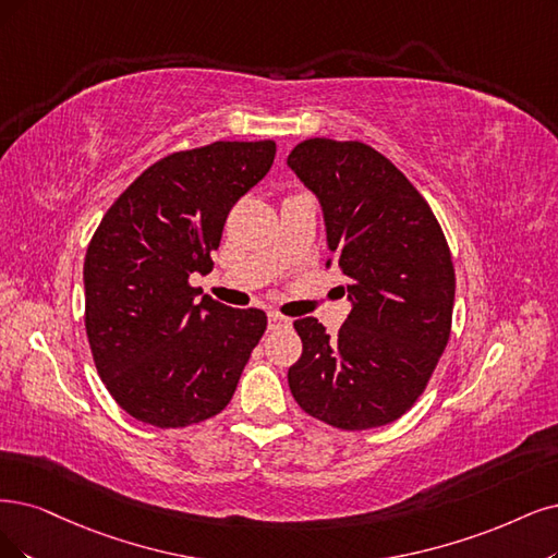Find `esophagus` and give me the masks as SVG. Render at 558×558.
<instances>
[{
    "label": "esophagus",
    "mask_w": 558,
    "mask_h": 558,
    "mask_svg": "<svg viewBox=\"0 0 558 558\" xmlns=\"http://www.w3.org/2000/svg\"><path fill=\"white\" fill-rule=\"evenodd\" d=\"M292 319L290 317H282L278 313L268 315V331H278V328H290Z\"/></svg>",
    "instance_id": "esophagus-1"
}]
</instances>
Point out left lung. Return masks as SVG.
Listing matches in <instances>:
<instances>
[{"instance_id": "left-lung-1", "label": "left lung", "mask_w": 558, "mask_h": 558, "mask_svg": "<svg viewBox=\"0 0 558 558\" xmlns=\"http://www.w3.org/2000/svg\"><path fill=\"white\" fill-rule=\"evenodd\" d=\"M287 165L322 204L352 313L331 338L296 319L299 407L340 429L398 421L421 398L450 338L456 268L437 216L384 154L359 140H303Z\"/></svg>"}]
</instances>
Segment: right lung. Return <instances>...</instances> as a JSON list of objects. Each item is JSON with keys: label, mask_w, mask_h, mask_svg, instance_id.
I'll list each match as a JSON object with an SVG mask.
<instances>
[{"label": "right lung", "mask_w": 558, "mask_h": 558, "mask_svg": "<svg viewBox=\"0 0 558 558\" xmlns=\"http://www.w3.org/2000/svg\"><path fill=\"white\" fill-rule=\"evenodd\" d=\"M276 142H211L144 170L102 216L85 257V328L117 404L154 427L211 418L232 400L266 331L191 287L241 195L271 170Z\"/></svg>", "instance_id": "add662e5"}]
</instances>
